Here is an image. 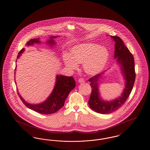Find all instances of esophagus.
<instances>
[{
    "instance_id": "34e87169",
    "label": "esophagus",
    "mask_w": 150,
    "mask_h": 150,
    "mask_svg": "<svg viewBox=\"0 0 150 150\" xmlns=\"http://www.w3.org/2000/svg\"><path fill=\"white\" fill-rule=\"evenodd\" d=\"M79 83H84V80L83 79V78H80L79 79Z\"/></svg>"
}]
</instances>
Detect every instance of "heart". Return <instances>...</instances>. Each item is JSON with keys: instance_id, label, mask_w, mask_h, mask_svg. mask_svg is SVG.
Listing matches in <instances>:
<instances>
[{"instance_id": "heart-1", "label": "heart", "mask_w": 150, "mask_h": 150, "mask_svg": "<svg viewBox=\"0 0 150 150\" xmlns=\"http://www.w3.org/2000/svg\"><path fill=\"white\" fill-rule=\"evenodd\" d=\"M110 54L106 48L95 43H84L74 46L70 50V56L64 61L71 70L78 68V64H83L84 71L90 75H96L106 67Z\"/></svg>"}]
</instances>
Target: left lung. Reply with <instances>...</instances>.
Here are the masks:
<instances>
[{
  "mask_svg": "<svg viewBox=\"0 0 150 150\" xmlns=\"http://www.w3.org/2000/svg\"><path fill=\"white\" fill-rule=\"evenodd\" d=\"M114 41V59L119 65L122 75L125 80V87L120 96L112 100H104L99 92V81H101L104 72L98 74L89 79L91 88V93L88 102L91 109L100 114H109L120 108L128 99L131 93L134 83L136 74L134 61L132 54L126 47L124 42L118 36H110Z\"/></svg>",
  "mask_w": 150,
  "mask_h": 150,
  "instance_id": "1",
  "label": "left lung"
}]
</instances>
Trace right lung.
I'll return each mask as SVG.
<instances>
[{
    "instance_id": "add662e5",
    "label": "right lung",
    "mask_w": 150,
    "mask_h": 150,
    "mask_svg": "<svg viewBox=\"0 0 150 150\" xmlns=\"http://www.w3.org/2000/svg\"><path fill=\"white\" fill-rule=\"evenodd\" d=\"M58 37L59 36L50 37V40L47 41V44L50 45V46H53L56 44L54 38H56ZM41 42L40 41V38L31 39L26 43L25 45L30 46L34 45L35 43H40ZM24 50V48H22L19 51L17 56V59L23 53ZM16 70V67L15 71ZM16 72H14V76ZM75 81L72 76H66L62 75H57L56 76V83L54 89L51 94L46 99V100L42 103L36 104H30L28 102H25L19 93H18V94L20 99L27 107L41 114H52L56 113L64 105L65 101L67 97L69 96L70 92L75 88ZM17 91H18V89Z\"/></svg>"
}]
</instances>
